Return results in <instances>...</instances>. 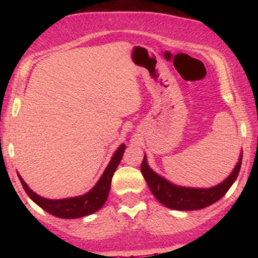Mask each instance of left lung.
Instances as JSON below:
<instances>
[{
  "mask_svg": "<svg viewBox=\"0 0 258 258\" xmlns=\"http://www.w3.org/2000/svg\"><path fill=\"white\" fill-rule=\"evenodd\" d=\"M241 160L242 153L240 154L238 164L235 165L232 173L220 184L211 186V188H186V186L173 184L160 174L154 172L148 165L146 155L142 161L141 172L154 197L162 205L168 207V209L179 210V211H194V210H200L212 205L226 195L228 189L233 185L236 177H238L241 167Z\"/></svg>",
  "mask_w": 258,
  "mask_h": 258,
  "instance_id": "left-lung-1",
  "label": "left lung"
}]
</instances>
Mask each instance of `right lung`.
Returning <instances> with one entry per match:
<instances>
[{"label":"right lung","instance_id":"obj_1","mask_svg":"<svg viewBox=\"0 0 258 258\" xmlns=\"http://www.w3.org/2000/svg\"><path fill=\"white\" fill-rule=\"evenodd\" d=\"M123 152H125V144H121L117 148L116 152L114 153L110 162L106 166L105 171L97 182V184L88 193L80 195V197L59 200L46 199V198L40 197L35 191H32L24 182V179L20 177L19 173H18V177H19L23 188H24L26 194L29 195V198L46 212L55 216V217L68 218V220L85 217V216L94 214L104 205L106 199H108L109 190H110L111 178L117 166H119L121 159H122Z\"/></svg>","mask_w":258,"mask_h":258}]
</instances>
